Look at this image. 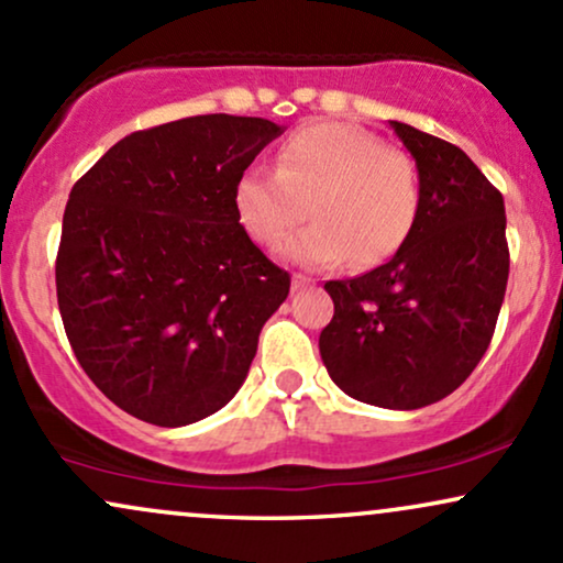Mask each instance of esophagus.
<instances>
[{
  "instance_id": "obj_1",
  "label": "esophagus",
  "mask_w": 563,
  "mask_h": 563,
  "mask_svg": "<svg viewBox=\"0 0 563 563\" xmlns=\"http://www.w3.org/2000/svg\"><path fill=\"white\" fill-rule=\"evenodd\" d=\"M309 283H312V277H307V275H301V273H296L294 277H290V286H294V290L309 286Z\"/></svg>"
}]
</instances>
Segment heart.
Masks as SVG:
<instances>
[{"label":"heart","mask_w":563,"mask_h":563,"mask_svg":"<svg viewBox=\"0 0 563 563\" xmlns=\"http://www.w3.org/2000/svg\"><path fill=\"white\" fill-rule=\"evenodd\" d=\"M309 214L314 222L280 254L303 267L389 260L416 228L421 174L399 147L352 124L303 126L277 151V169L254 166L235 185V211L256 243L277 249Z\"/></svg>","instance_id":"obj_1"}]
</instances>
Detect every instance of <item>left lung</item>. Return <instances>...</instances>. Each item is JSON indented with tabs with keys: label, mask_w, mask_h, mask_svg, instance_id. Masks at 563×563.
I'll return each instance as SVG.
<instances>
[{
	"label": "left lung",
	"mask_w": 563,
	"mask_h": 563,
	"mask_svg": "<svg viewBox=\"0 0 563 563\" xmlns=\"http://www.w3.org/2000/svg\"><path fill=\"white\" fill-rule=\"evenodd\" d=\"M421 174V211L397 254L328 280L333 320L320 357L360 402L418 410L471 376L493 341L508 286L506 206L452 142L391 121Z\"/></svg>",
	"instance_id": "obj_1"
}]
</instances>
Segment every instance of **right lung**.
<instances>
[{
    "instance_id": "obj_1",
    "label": "right lung",
    "mask_w": 563,
    "mask_h": 563,
    "mask_svg": "<svg viewBox=\"0 0 563 563\" xmlns=\"http://www.w3.org/2000/svg\"><path fill=\"white\" fill-rule=\"evenodd\" d=\"M283 129L190 115L115 142L68 196L57 307L92 384L153 426L224 407L290 275L243 230L235 185Z\"/></svg>"
}]
</instances>
